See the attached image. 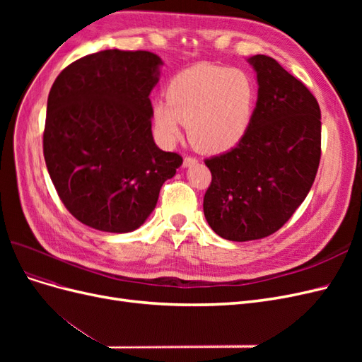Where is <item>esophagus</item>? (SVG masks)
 Listing matches in <instances>:
<instances>
[{
  "label": "esophagus",
  "instance_id": "1",
  "mask_svg": "<svg viewBox=\"0 0 362 362\" xmlns=\"http://www.w3.org/2000/svg\"><path fill=\"white\" fill-rule=\"evenodd\" d=\"M196 163H198V160H196V158H193V157H185L184 158V168H190V166H193V164H196Z\"/></svg>",
  "mask_w": 362,
  "mask_h": 362
}]
</instances>
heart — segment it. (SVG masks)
Segmentation results:
<instances>
[{
	"label": "heart",
	"mask_w": 362,
	"mask_h": 362,
	"mask_svg": "<svg viewBox=\"0 0 362 362\" xmlns=\"http://www.w3.org/2000/svg\"><path fill=\"white\" fill-rule=\"evenodd\" d=\"M255 104L257 87L246 72L196 64L173 76L168 98L152 103V120L164 145H173L187 125L196 149L218 154L247 134Z\"/></svg>",
	"instance_id": "heart-1"
}]
</instances>
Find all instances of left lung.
<instances>
[{
  "mask_svg": "<svg viewBox=\"0 0 362 362\" xmlns=\"http://www.w3.org/2000/svg\"><path fill=\"white\" fill-rule=\"evenodd\" d=\"M258 98L247 134L225 154L205 160L211 185L204 214L231 242L267 237L305 201L320 163V107L313 93L269 56L247 59Z\"/></svg>",
  "mask_w": 362,
  "mask_h": 362,
  "instance_id": "8db88e82",
  "label": "left lung"
}]
</instances>
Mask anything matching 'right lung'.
Segmentation results:
<instances>
[{
  "label": "right lung",
  "instance_id": "obj_1",
  "mask_svg": "<svg viewBox=\"0 0 362 362\" xmlns=\"http://www.w3.org/2000/svg\"><path fill=\"white\" fill-rule=\"evenodd\" d=\"M161 66L154 52L105 49L71 63L49 90L43 156L51 181L69 213L98 231L140 228L182 164L152 137L149 93Z\"/></svg>",
  "mask_w": 362,
  "mask_h": 362
}]
</instances>
